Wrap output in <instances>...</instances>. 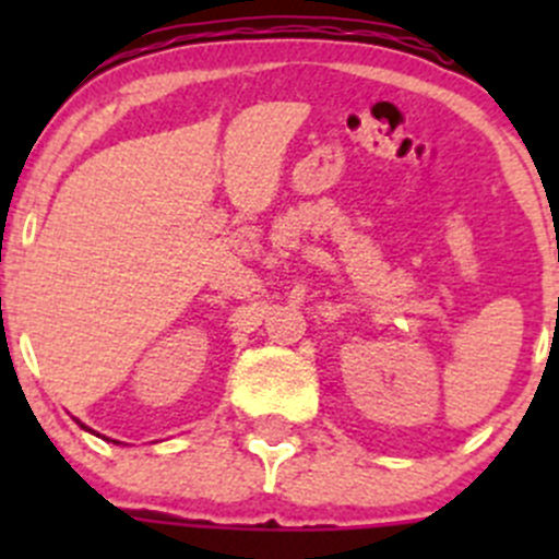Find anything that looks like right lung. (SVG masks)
Segmentation results:
<instances>
[{
	"instance_id": "right-lung-1",
	"label": "right lung",
	"mask_w": 559,
	"mask_h": 559,
	"mask_svg": "<svg viewBox=\"0 0 559 559\" xmlns=\"http://www.w3.org/2000/svg\"><path fill=\"white\" fill-rule=\"evenodd\" d=\"M75 421H78V419H75ZM78 425H81V427H83V430H88V432H94V430H92V427H86V425H83V421H78ZM112 443H118V441H112Z\"/></svg>"
}]
</instances>
